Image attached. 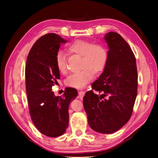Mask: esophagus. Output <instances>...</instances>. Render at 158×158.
Segmentation results:
<instances>
[{
	"mask_svg": "<svg viewBox=\"0 0 158 158\" xmlns=\"http://www.w3.org/2000/svg\"><path fill=\"white\" fill-rule=\"evenodd\" d=\"M78 94H79V97L80 99H82L83 97H84V94H85V93L84 91H79L78 92Z\"/></svg>",
	"mask_w": 158,
	"mask_h": 158,
	"instance_id": "34e87169",
	"label": "esophagus"
}]
</instances>
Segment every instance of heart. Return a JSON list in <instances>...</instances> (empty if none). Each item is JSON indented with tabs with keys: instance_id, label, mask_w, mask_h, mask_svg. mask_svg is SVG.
<instances>
[{
	"instance_id": "1",
	"label": "heart",
	"mask_w": 158,
	"mask_h": 158,
	"mask_svg": "<svg viewBox=\"0 0 158 158\" xmlns=\"http://www.w3.org/2000/svg\"><path fill=\"white\" fill-rule=\"evenodd\" d=\"M68 51L70 54L81 56V70L72 74L65 80L70 87L82 88L93 78L94 73H99L107 64L108 52L105 45L93 41L77 40L69 45ZM55 64L61 74L68 72V59L65 54L59 51L55 56Z\"/></svg>"
}]
</instances>
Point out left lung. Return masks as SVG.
I'll return each instance as SVG.
<instances>
[{
	"label": "left lung",
	"mask_w": 158,
	"mask_h": 158,
	"mask_svg": "<svg viewBox=\"0 0 158 158\" xmlns=\"http://www.w3.org/2000/svg\"><path fill=\"white\" fill-rule=\"evenodd\" d=\"M104 39L109 48L107 64L92 84L93 90L86 92L83 103L90 128L110 134L124 127L133 113L137 93V70L133 52L120 34L110 31ZM94 90L103 94L99 97Z\"/></svg>",
	"instance_id": "left-lung-1"
}]
</instances>
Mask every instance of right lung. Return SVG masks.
Returning <instances> with one entry per match:
<instances>
[{"mask_svg":"<svg viewBox=\"0 0 158 158\" xmlns=\"http://www.w3.org/2000/svg\"><path fill=\"white\" fill-rule=\"evenodd\" d=\"M66 41L56 34H45L37 40L28 54L25 65V85L31 120L39 132L59 137L69 124L68 107L77 96L75 88H66L63 96L55 97L52 87L60 79L55 56L61 43Z\"/></svg>","mask_w":158,"mask_h":158,"instance_id":"add662e5","label":"right lung"}]
</instances>
